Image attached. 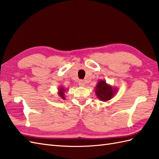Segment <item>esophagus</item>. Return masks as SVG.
I'll return each mask as SVG.
<instances>
[{
	"mask_svg": "<svg viewBox=\"0 0 159 159\" xmlns=\"http://www.w3.org/2000/svg\"><path fill=\"white\" fill-rule=\"evenodd\" d=\"M79 85L80 86H85V82L84 80H80L79 81Z\"/></svg>",
	"mask_w": 159,
	"mask_h": 159,
	"instance_id": "34e87169",
	"label": "esophagus"
}]
</instances>
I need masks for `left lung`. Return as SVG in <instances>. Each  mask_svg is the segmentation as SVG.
I'll return each mask as SVG.
<instances>
[{
    "label": "left lung",
    "instance_id": "8db88e82",
    "mask_svg": "<svg viewBox=\"0 0 159 159\" xmlns=\"http://www.w3.org/2000/svg\"><path fill=\"white\" fill-rule=\"evenodd\" d=\"M95 92L98 98L103 101L109 100L114 94V90L112 88L107 85L106 82L103 80H101L98 83Z\"/></svg>",
    "mask_w": 159,
    "mask_h": 159
}]
</instances>
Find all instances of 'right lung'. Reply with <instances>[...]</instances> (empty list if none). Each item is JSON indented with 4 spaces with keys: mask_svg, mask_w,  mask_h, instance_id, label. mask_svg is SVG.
Masks as SVG:
<instances>
[{
    "mask_svg": "<svg viewBox=\"0 0 159 159\" xmlns=\"http://www.w3.org/2000/svg\"><path fill=\"white\" fill-rule=\"evenodd\" d=\"M59 91H60V93H59L60 97H61L62 98V99H65V97H64L65 89H59Z\"/></svg>",
    "mask_w": 159,
    "mask_h": 159,
    "instance_id": "obj_1",
    "label": "right lung"
}]
</instances>
